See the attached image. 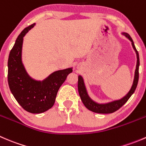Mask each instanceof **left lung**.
<instances>
[{"label":"left lung","mask_w":146,"mask_h":146,"mask_svg":"<svg viewBox=\"0 0 146 146\" xmlns=\"http://www.w3.org/2000/svg\"><path fill=\"white\" fill-rule=\"evenodd\" d=\"M123 35H124L131 42L132 46H133V49L135 50L136 53V56H137V63H136V68L135 70V76H134V80H133V85H132L131 88L128 92L127 95H125L123 98L119 100L113 101L111 102L107 103V104H98V103L94 102L91 98H90L89 95H88L87 92L86 88H85V84H84L83 79H82V76H78V89L79 95H80V98L82 103L85 106L87 109H88L90 111H93L95 113H99V114H110V113H113L120 109L126 102L130 98L133 94V92L136 90V88L138 85V78H139V73H138V69H139V55H138V52L136 50V47H135L134 43L133 42V39H131L130 35L127 33L123 32Z\"/></svg>","instance_id":"obj_1"}]
</instances>
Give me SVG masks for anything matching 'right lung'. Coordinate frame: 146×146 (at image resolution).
Returning <instances> with one entry per match:
<instances>
[{
    "mask_svg": "<svg viewBox=\"0 0 146 146\" xmlns=\"http://www.w3.org/2000/svg\"><path fill=\"white\" fill-rule=\"evenodd\" d=\"M35 23L25 28L17 36L8 61V81L10 91L20 105L28 112L39 114L53 107L58 89L72 73V68L57 70L42 81L29 76L22 62L23 37Z\"/></svg>",
    "mask_w": 146,
    "mask_h": 146,
    "instance_id": "1",
    "label": "right lung"
}]
</instances>
